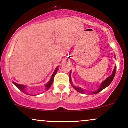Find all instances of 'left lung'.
Instances as JSON below:
<instances>
[{
	"label": "left lung",
	"instance_id": "obj_1",
	"mask_svg": "<svg viewBox=\"0 0 128 128\" xmlns=\"http://www.w3.org/2000/svg\"><path fill=\"white\" fill-rule=\"evenodd\" d=\"M116 72V67H115V68L114 69V71H113L112 74H111V75L110 76V77H108V78H107L106 80H105V81L103 82L102 83V84H101L100 86V88L99 89H98V91H96V92H92V93H93V94L98 93V92H100L101 91H102L104 89H105V88L107 87V86H110V84H111V82L112 81V80H113V79H114V76H115ZM70 74H71V73H70ZM70 82H71V81H70ZM72 86H73V85H72ZM73 86L74 87V88L75 89L76 91H77V92H81V93H84V91L81 88H79V87H76V86Z\"/></svg>",
	"mask_w": 128,
	"mask_h": 128
}]
</instances>
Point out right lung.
I'll return each instance as SVG.
<instances>
[{
  "instance_id": "add662e5",
  "label": "right lung",
  "mask_w": 128,
  "mask_h": 128,
  "mask_svg": "<svg viewBox=\"0 0 128 128\" xmlns=\"http://www.w3.org/2000/svg\"><path fill=\"white\" fill-rule=\"evenodd\" d=\"M58 67H57L56 68V70H55V72L54 73V74H53V75L52 76V78H51L50 80V81L49 82V83L48 84H46V90H48V89L50 88V87L51 86H52V84H53V82H54V77H55V74H56L57 72H58ZM13 84H14L15 86H17L18 88L20 90H21L22 92H24V93H26V92H25V88H26V86H22V85H20V84H18L17 83H15L13 82H12Z\"/></svg>"
}]
</instances>
